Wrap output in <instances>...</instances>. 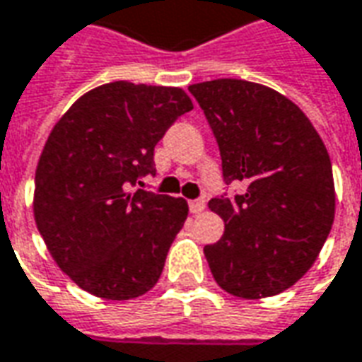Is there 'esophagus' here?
<instances>
[{"instance_id":"esophagus-1","label":"esophagus","mask_w":362,"mask_h":362,"mask_svg":"<svg viewBox=\"0 0 362 362\" xmlns=\"http://www.w3.org/2000/svg\"><path fill=\"white\" fill-rule=\"evenodd\" d=\"M204 209H206V201H204V199H197V201L189 202V210H191L193 214H201Z\"/></svg>"}]
</instances>
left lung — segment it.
<instances>
[{
  "instance_id": "obj_1",
  "label": "left lung",
  "mask_w": 362,
  "mask_h": 362,
  "mask_svg": "<svg viewBox=\"0 0 362 362\" xmlns=\"http://www.w3.org/2000/svg\"><path fill=\"white\" fill-rule=\"evenodd\" d=\"M216 136L224 181L235 199H210L224 235L204 247L214 281L255 300L291 288L314 265L335 218V185L324 140L298 105L245 79L189 86Z\"/></svg>"
}]
</instances>
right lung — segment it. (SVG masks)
Wrapping results in <instances>:
<instances>
[{
	"label": "right lung",
	"mask_w": 362,
	"mask_h": 362,
	"mask_svg": "<svg viewBox=\"0 0 362 362\" xmlns=\"http://www.w3.org/2000/svg\"><path fill=\"white\" fill-rule=\"evenodd\" d=\"M191 109L181 87L112 81L81 95L54 124L33 212L56 265L79 288L130 300L158 283L189 204L130 187L156 171L153 148Z\"/></svg>",
	"instance_id": "add662e5"
}]
</instances>
